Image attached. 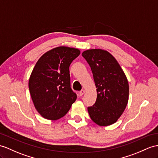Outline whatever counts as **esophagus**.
Listing matches in <instances>:
<instances>
[{"instance_id": "obj_1", "label": "esophagus", "mask_w": 158, "mask_h": 158, "mask_svg": "<svg viewBox=\"0 0 158 158\" xmlns=\"http://www.w3.org/2000/svg\"><path fill=\"white\" fill-rule=\"evenodd\" d=\"M84 92H85V91H84V90H80L79 92V94H80V97H81V96H82L84 94Z\"/></svg>"}]
</instances>
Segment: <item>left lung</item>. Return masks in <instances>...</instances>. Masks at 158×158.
Returning a JSON list of instances; mask_svg holds the SVG:
<instances>
[{"mask_svg": "<svg viewBox=\"0 0 158 158\" xmlns=\"http://www.w3.org/2000/svg\"><path fill=\"white\" fill-rule=\"evenodd\" d=\"M91 68L97 88V101L88 107L91 119L99 126L110 125L117 121L129 100L127 78L117 60L101 49L82 52Z\"/></svg>", "mask_w": 158, "mask_h": 158, "instance_id": "8db88e82", "label": "left lung"}]
</instances>
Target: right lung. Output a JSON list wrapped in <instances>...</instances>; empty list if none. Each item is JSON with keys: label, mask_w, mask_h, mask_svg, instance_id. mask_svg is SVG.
Here are the masks:
<instances>
[{"label": "right lung", "mask_w": 158, "mask_h": 158, "mask_svg": "<svg viewBox=\"0 0 158 158\" xmlns=\"http://www.w3.org/2000/svg\"><path fill=\"white\" fill-rule=\"evenodd\" d=\"M80 53L78 49L60 46L45 53L37 61L29 88L35 108L44 118L55 121L63 117L76 101L69 67Z\"/></svg>", "instance_id": "obj_1"}]
</instances>
